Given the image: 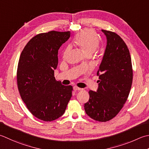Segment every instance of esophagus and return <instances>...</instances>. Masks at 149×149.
I'll return each mask as SVG.
<instances>
[{"label": "esophagus", "mask_w": 149, "mask_h": 149, "mask_svg": "<svg viewBox=\"0 0 149 149\" xmlns=\"http://www.w3.org/2000/svg\"><path fill=\"white\" fill-rule=\"evenodd\" d=\"M74 90H75V91H77V90H82L83 88H79V87L75 86H74Z\"/></svg>", "instance_id": "esophagus-1"}]
</instances>
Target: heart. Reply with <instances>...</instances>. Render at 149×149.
Wrapping results in <instances>:
<instances>
[{"label": "heart", "mask_w": 149, "mask_h": 149, "mask_svg": "<svg viewBox=\"0 0 149 149\" xmlns=\"http://www.w3.org/2000/svg\"><path fill=\"white\" fill-rule=\"evenodd\" d=\"M75 45L82 49L86 55L94 53L100 44V39L97 33L91 30L81 31L74 39ZM70 48L67 47L63 53V57L65 58L69 53Z\"/></svg>", "instance_id": "obj_1"}]
</instances>
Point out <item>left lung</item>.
<instances>
[{"label":"left lung","instance_id":"left-lung-1","mask_svg":"<svg viewBox=\"0 0 149 149\" xmlns=\"http://www.w3.org/2000/svg\"><path fill=\"white\" fill-rule=\"evenodd\" d=\"M107 45L97 74V92L90 90L84 110L95 121L106 122L120 112L129 97L133 71L130 52L121 37L115 32L102 30Z\"/></svg>","mask_w":149,"mask_h":149}]
</instances>
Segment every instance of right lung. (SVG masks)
<instances>
[{
	"instance_id": "obj_1",
	"label": "right lung",
	"mask_w": 149,
	"mask_h": 149,
	"mask_svg": "<svg viewBox=\"0 0 149 149\" xmlns=\"http://www.w3.org/2000/svg\"><path fill=\"white\" fill-rule=\"evenodd\" d=\"M70 37V31L39 33L20 54L17 72L20 95L29 111L44 121L63 116L72 97V86H64L54 77L58 49Z\"/></svg>"
}]
</instances>
